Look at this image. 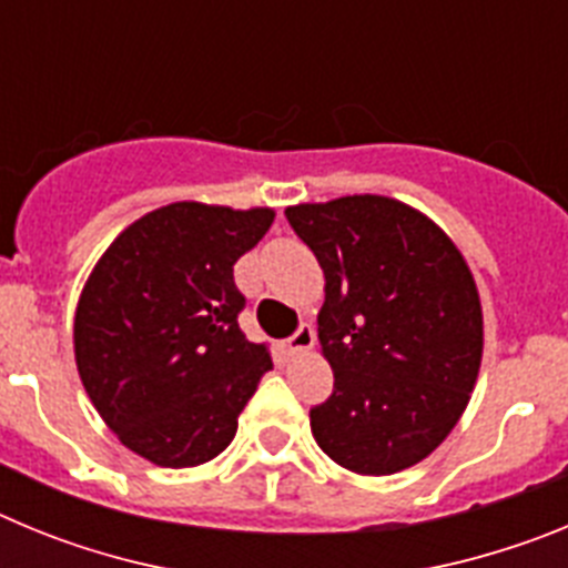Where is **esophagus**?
Segmentation results:
<instances>
[{
    "label": "esophagus",
    "mask_w": 568,
    "mask_h": 568,
    "mask_svg": "<svg viewBox=\"0 0 568 568\" xmlns=\"http://www.w3.org/2000/svg\"><path fill=\"white\" fill-rule=\"evenodd\" d=\"M313 344H315V329L310 327V324H301V327L287 338V349L293 355L307 353V349H313Z\"/></svg>",
    "instance_id": "34e87169"
}]
</instances>
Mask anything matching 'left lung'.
<instances>
[{
    "mask_svg": "<svg viewBox=\"0 0 568 568\" xmlns=\"http://www.w3.org/2000/svg\"><path fill=\"white\" fill-rule=\"evenodd\" d=\"M324 270L321 353L335 389L310 409L318 446L358 475L435 453L469 404L484 313L464 255L424 213L386 195L284 210Z\"/></svg>",
    "mask_w": 568,
    "mask_h": 568,
    "instance_id": "8db88e82",
    "label": "left lung"
}]
</instances>
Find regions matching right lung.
<instances>
[{"instance_id": "right-lung-1", "label": "right lung", "mask_w": 568, "mask_h": 568, "mask_svg": "<svg viewBox=\"0 0 568 568\" xmlns=\"http://www.w3.org/2000/svg\"><path fill=\"white\" fill-rule=\"evenodd\" d=\"M270 207L175 202L115 235L79 295L73 353L104 424L155 466L224 453L261 375L267 344L239 327L233 264L273 224Z\"/></svg>"}]
</instances>
